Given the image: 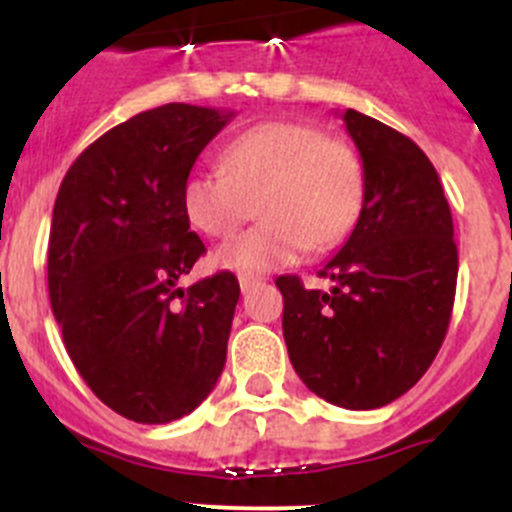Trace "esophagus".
I'll return each mask as SVG.
<instances>
[{"mask_svg":"<svg viewBox=\"0 0 512 512\" xmlns=\"http://www.w3.org/2000/svg\"><path fill=\"white\" fill-rule=\"evenodd\" d=\"M262 282H265V280H262V277H255V275H240V289H242V292H252V289H255V287H260L262 285Z\"/></svg>","mask_w":512,"mask_h":512,"instance_id":"1","label":"esophagus"}]
</instances>
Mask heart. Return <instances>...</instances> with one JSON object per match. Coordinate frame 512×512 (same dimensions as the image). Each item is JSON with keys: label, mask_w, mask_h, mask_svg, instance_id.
<instances>
[{"label": "heart", "mask_w": 512, "mask_h": 512, "mask_svg": "<svg viewBox=\"0 0 512 512\" xmlns=\"http://www.w3.org/2000/svg\"><path fill=\"white\" fill-rule=\"evenodd\" d=\"M223 168L185 178L183 210L195 230L230 237L260 208L262 223L218 250L227 270L270 272L307 247L322 252L352 232L364 205V163L352 143L299 121H270L227 143Z\"/></svg>", "instance_id": "b5f03b06"}]
</instances>
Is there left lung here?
<instances>
[{
	"label": "left lung",
	"mask_w": 512,
	"mask_h": 512,
	"mask_svg": "<svg viewBox=\"0 0 512 512\" xmlns=\"http://www.w3.org/2000/svg\"><path fill=\"white\" fill-rule=\"evenodd\" d=\"M366 175L364 205L342 250L319 270L332 292L277 277L289 361L319 399L352 411L404 396L436 359L458 280L441 178L404 133L342 113Z\"/></svg>",
	"instance_id": "obj_1"
}]
</instances>
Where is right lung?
<instances>
[{
  "label": "right lung",
  "mask_w": 512,
  "mask_h": 512,
  "mask_svg": "<svg viewBox=\"0 0 512 512\" xmlns=\"http://www.w3.org/2000/svg\"><path fill=\"white\" fill-rule=\"evenodd\" d=\"M230 118L190 103L138 113L91 143L56 195L49 299L66 352L98 399L136 423L188 416L223 374L237 277L178 280L205 255L183 183Z\"/></svg>",
  "instance_id": "obj_1"
}]
</instances>
